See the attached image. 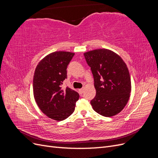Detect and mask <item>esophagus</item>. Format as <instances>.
<instances>
[{
    "label": "esophagus",
    "instance_id": "34e87169",
    "mask_svg": "<svg viewBox=\"0 0 158 158\" xmlns=\"http://www.w3.org/2000/svg\"><path fill=\"white\" fill-rule=\"evenodd\" d=\"M79 92L80 94H82L83 92H84V88H81V89H79Z\"/></svg>",
    "mask_w": 158,
    "mask_h": 158
}]
</instances>
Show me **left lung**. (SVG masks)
Listing matches in <instances>:
<instances>
[{"label": "left lung", "mask_w": 158, "mask_h": 158, "mask_svg": "<svg viewBox=\"0 0 158 158\" xmlns=\"http://www.w3.org/2000/svg\"><path fill=\"white\" fill-rule=\"evenodd\" d=\"M94 76L96 90L90 103L95 112L111 117L127 105L131 91L129 72L125 62L114 52L101 49L84 53Z\"/></svg>", "instance_id": "left-lung-1"}]
</instances>
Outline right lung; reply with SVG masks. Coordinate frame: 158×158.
Returning a JSON list of instances; mask_svg holds the SVG:
<instances>
[{
    "label": "right lung",
    "mask_w": 158,
    "mask_h": 158,
    "mask_svg": "<svg viewBox=\"0 0 158 158\" xmlns=\"http://www.w3.org/2000/svg\"><path fill=\"white\" fill-rule=\"evenodd\" d=\"M74 53L56 51L47 55L37 64L33 76V89L35 102L41 111L56 121H63L74 111L79 99L77 92L66 87V69Z\"/></svg>",
    "instance_id": "right-lung-1"
}]
</instances>
